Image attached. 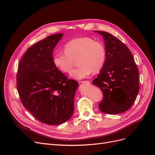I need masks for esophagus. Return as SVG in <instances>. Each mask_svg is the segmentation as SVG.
Segmentation results:
<instances>
[{"instance_id":"34e87169","label":"esophagus","mask_w":155,"mask_h":155,"mask_svg":"<svg viewBox=\"0 0 155 155\" xmlns=\"http://www.w3.org/2000/svg\"><path fill=\"white\" fill-rule=\"evenodd\" d=\"M80 83H87V84H90L91 83V82L89 81H80Z\"/></svg>"}]
</instances>
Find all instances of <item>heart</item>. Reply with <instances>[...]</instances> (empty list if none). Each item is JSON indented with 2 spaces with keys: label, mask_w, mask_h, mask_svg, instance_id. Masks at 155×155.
I'll use <instances>...</instances> for the list:
<instances>
[{
  "label": "heart",
  "mask_w": 155,
  "mask_h": 155,
  "mask_svg": "<svg viewBox=\"0 0 155 155\" xmlns=\"http://www.w3.org/2000/svg\"><path fill=\"white\" fill-rule=\"evenodd\" d=\"M63 50L64 53L54 54V64L61 72L67 74L71 71L76 60L79 67L70 74L74 79L87 78L92 72H99L104 67L106 50L100 41L88 37H78L67 42Z\"/></svg>",
  "instance_id": "1"
}]
</instances>
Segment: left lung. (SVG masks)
Returning a JSON list of instances; mask_svg holds the SVG:
<instances>
[{
	"label": "left lung",
	"instance_id": "8db88e82",
	"mask_svg": "<svg viewBox=\"0 0 155 155\" xmlns=\"http://www.w3.org/2000/svg\"><path fill=\"white\" fill-rule=\"evenodd\" d=\"M104 37L106 60L93 85L99 87L104 98L100 110L116 114L132 107L139 92V71L130 51L119 39L108 32L97 31Z\"/></svg>",
	"mask_w": 155,
	"mask_h": 155
}]
</instances>
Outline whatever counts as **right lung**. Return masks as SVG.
I'll return each mask as SVG.
<instances>
[{
	"label": "right lung",
	"mask_w": 155,
	"mask_h": 155,
	"mask_svg": "<svg viewBox=\"0 0 155 155\" xmlns=\"http://www.w3.org/2000/svg\"><path fill=\"white\" fill-rule=\"evenodd\" d=\"M62 37V34L51 35L30 46L17 73V88L23 106L37 120L50 125L71 118L79 85L54 64L52 51Z\"/></svg>",
	"instance_id": "obj_1"
}]
</instances>
